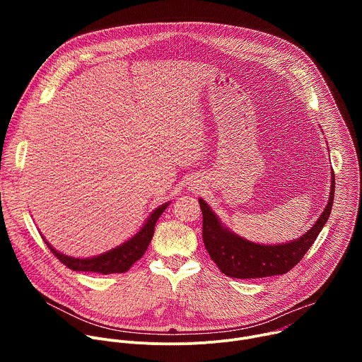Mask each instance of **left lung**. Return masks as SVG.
Listing matches in <instances>:
<instances>
[{
  "label": "left lung",
  "mask_w": 362,
  "mask_h": 362,
  "mask_svg": "<svg viewBox=\"0 0 362 362\" xmlns=\"http://www.w3.org/2000/svg\"><path fill=\"white\" fill-rule=\"evenodd\" d=\"M334 192L335 176L332 170L329 202L320 219L299 239L282 245L253 243L235 235L221 223L208 203L199 199L203 215L202 236L204 247L218 268L230 278L255 279L286 274L302 259L325 226L332 209Z\"/></svg>",
  "instance_id": "left-lung-1"
}]
</instances>
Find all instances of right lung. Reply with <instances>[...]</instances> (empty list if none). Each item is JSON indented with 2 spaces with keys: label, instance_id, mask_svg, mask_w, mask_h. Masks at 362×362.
<instances>
[{
  "label": "right lung",
  "instance_id": "1",
  "mask_svg": "<svg viewBox=\"0 0 362 362\" xmlns=\"http://www.w3.org/2000/svg\"><path fill=\"white\" fill-rule=\"evenodd\" d=\"M168 204L169 203H165V204L159 206L156 211H153L151 215L147 218L146 223L143 225V228L127 242H124L123 245H120L106 253H101V255L93 256V257H86V259H80V257H71L64 253H60L44 239V236H42V239L45 240L49 250L54 253V256H57V259L73 271L98 272V274H105V275L123 274V272H127L130 269V267L136 261H139L143 256V253L146 252V249L153 238V233H154V225H156L158 219L168 208Z\"/></svg>",
  "mask_w": 362,
  "mask_h": 362
}]
</instances>
